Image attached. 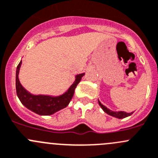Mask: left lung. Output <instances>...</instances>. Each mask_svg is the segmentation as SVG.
<instances>
[{"mask_svg": "<svg viewBox=\"0 0 158 158\" xmlns=\"http://www.w3.org/2000/svg\"><path fill=\"white\" fill-rule=\"evenodd\" d=\"M98 102H99V105L100 106L101 108L102 109V110H103L106 113H107V114L110 115V116H114V117H116V118H118V119H123V118L127 117V116L132 115L133 113H134V112H132V113H126V112H123V111H118V112L113 111V110H110V109H108L107 107H106L105 106L102 105V104L101 103L99 100H98Z\"/></svg>", "mask_w": 158, "mask_h": 158, "instance_id": "obj_1", "label": "left lung"}]
</instances>
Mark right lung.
Here are the masks:
<instances>
[{
	"label": "right lung",
	"instance_id": "obj_1",
	"mask_svg": "<svg viewBox=\"0 0 158 158\" xmlns=\"http://www.w3.org/2000/svg\"><path fill=\"white\" fill-rule=\"evenodd\" d=\"M21 61L16 69V92L21 103L28 110L41 116H48L56 113L62 109L65 108L71 101L75 89L82 79L85 73L76 76V79L73 85L62 95L58 96L47 95H33L27 92L20 82L18 79Z\"/></svg>",
	"mask_w": 158,
	"mask_h": 158
}]
</instances>
